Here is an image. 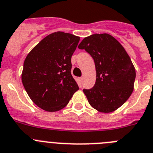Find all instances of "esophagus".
I'll list each match as a JSON object with an SVG mask.
<instances>
[{
  "label": "esophagus",
  "mask_w": 153,
  "mask_h": 153,
  "mask_svg": "<svg viewBox=\"0 0 153 153\" xmlns=\"http://www.w3.org/2000/svg\"><path fill=\"white\" fill-rule=\"evenodd\" d=\"M79 80H80V82H82V81H83V78H82V77H81V78H79Z\"/></svg>",
  "instance_id": "obj_1"
}]
</instances>
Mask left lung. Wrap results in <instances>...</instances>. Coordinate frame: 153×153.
<instances>
[{"label": "left lung", "mask_w": 153, "mask_h": 153, "mask_svg": "<svg viewBox=\"0 0 153 153\" xmlns=\"http://www.w3.org/2000/svg\"><path fill=\"white\" fill-rule=\"evenodd\" d=\"M94 59L96 71L95 86L84 89L90 105L109 113L124 104L134 89L135 69L123 46L108 34H94L78 45Z\"/></svg>", "instance_id": "obj_1"}]
</instances>
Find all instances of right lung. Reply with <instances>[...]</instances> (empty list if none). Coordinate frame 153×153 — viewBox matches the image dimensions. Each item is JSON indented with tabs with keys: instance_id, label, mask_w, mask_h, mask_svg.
Segmentation results:
<instances>
[{
	"instance_id": "add662e5",
	"label": "right lung",
	"mask_w": 153,
	"mask_h": 153,
	"mask_svg": "<svg viewBox=\"0 0 153 153\" xmlns=\"http://www.w3.org/2000/svg\"><path fill=\"white\" fill-rule=\"evenodd\" d=\"M80 38L57 31L45 37L28 53L21 80L30 99L47 111L65 108L78 90L71 74V58Z\"/></svg>"
}]
</instances>
